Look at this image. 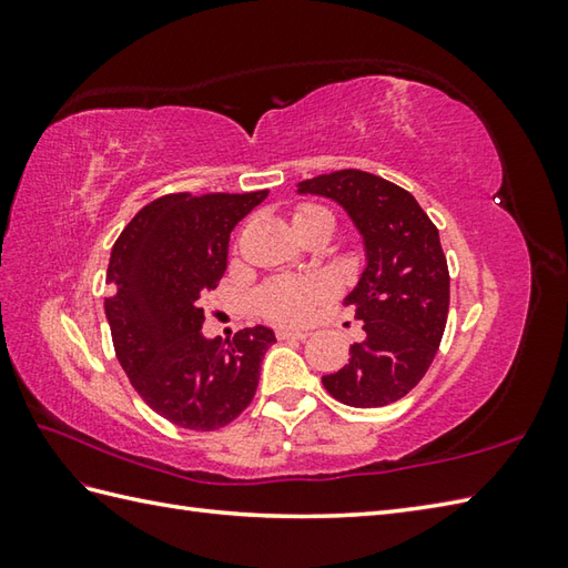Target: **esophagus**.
I'll list each match as a JSON object with an SVG mask.
<instances>
[{"label": "esophagus", "instance_id": "1", "mask_svg": "<svg viewBox=\"0 0 568 568\" xmlns=\"http://www.w3.org/2000/svg\"><path fill=\"white\" fill-rule=\"evenodd\" d=\"M275 336H277V339H287V342H305L307 336H310V332H305V329H291V327H277Z\"/></svg>", "mask_w": 568, "mask_h": 568}]
</instances>
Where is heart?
Masks as SVG:
<instances>
[{"instance_id":"b5f03b06","label":"heart","mask_w":568,"mask_h":568,"mask_svg":"<svg viewBox=\"0 0 568 568\" xmlns=\"http://www.w3.org/2000/svg\"><path fill=\"white\" fill-rule=\"evenodd\" d=\"M327 212L317 204H300L295 210V222L307 220L312 214ZM334 293V281L329 275H307V277H277L261 287L258 310L265 317L283 324L305 322L312 310L324 303Z\"/></svg>"}]
</instances>
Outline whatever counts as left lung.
<instances>
[{"mask_svg": "<svg viewBox=\"0 0 568 568\" xmlns=\"http://www.w3.org/2000/svg\"><path fill=\"white\" fill-rule=\"evenodd\" d=\"M300 192L332 197L364 234L368 265L346 305L364 322V342L324 388L352 407H385L425 378L449 317V265L439 229L400 185L356 168L317 175Z\"/></svg>", "mask_w": 568, "mask_h": 568, "instance_id": "8db88e82", "label": "left lung"}]
</instances>
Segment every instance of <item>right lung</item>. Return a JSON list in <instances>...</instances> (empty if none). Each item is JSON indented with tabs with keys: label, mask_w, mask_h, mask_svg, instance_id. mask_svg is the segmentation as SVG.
Segmentation results:
<instances>
[{
	"label": "right lung",
	"mask_w": 568,
	"mask_h": 568,
	"mask_svg": "<svg viewBox=\"0 0 568 568\" xmlns=\"http://www.w3.org/2000/svg\"><path fill=\"white\" fill-rule=\"evenodd\" d=\"M265 197L268 190L171 192L114 241L104 312L116 358L143 403L178 427H226L256 395L273 329L256 324L226 344L204 339L202 297L226 271L232 229Z\"/></svg>",
	"instance_id": "right-lung-1"
}]
</instances>
